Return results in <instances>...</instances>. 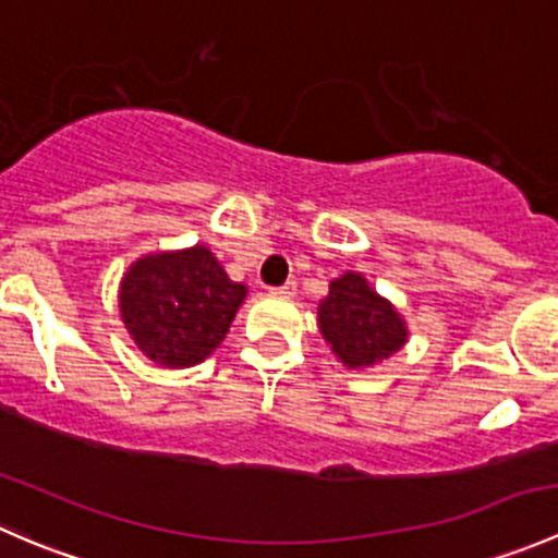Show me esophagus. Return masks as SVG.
Returning a JSON list of instances; mask_svg holds the SVG:
<instances>
[{"instance_id":"1","label":"esophagus","mask_w":558,"mask_h":558,"mask_svg":"<svg viewBox=\"0 0 558 558\" xmlns=\"http://www.w3.org/2000/svg\"><path fill=\"white\" fill-rule=\"evenodd\" d=\"M269 294H272V296H294L296 294V283H294V280H289V283L278 286V289H269Z\"/></svg>"}]
</instances>
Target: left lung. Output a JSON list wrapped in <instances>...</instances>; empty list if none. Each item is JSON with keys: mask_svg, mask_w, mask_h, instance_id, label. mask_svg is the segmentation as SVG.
<instances>
[{"mask_svg": "<svg viewBox=\"0 0 558 558\" xmlns=\"http://www.w3.org/2000/svg\"><path fill=\"white\" fill-rule=\"evenodd\" d=\"M318 329L337 362L348 369H373L408 342L404 315L373 289L362 272H342L318 302Z\"/></svg>", "mask_w": 558, "mask_h": 558, "instance_id": "1", "label": "left lung"}]
</instances>
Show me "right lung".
Instances as JSON below:
<instances>
[{
    "mask_svg": "<svg viewBox=\"0 0 558 558\" xmlns=\"http://www.w3.org/2000/svg\"><path fill=\"white\" fill-rule=\"evenodd\" d=\"M247 286L227 275L207 245L145 253L118 286V311L134 345L154 364H202L227 337Z\"/></svg>",
    "mask_w": 558,
    "mask_h": 558,
    "instance_id": "1",
    "label": "right lung"
}]
</instances>
